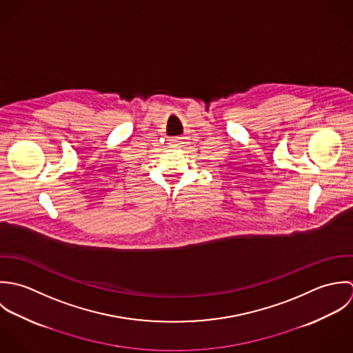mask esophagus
Wrapping results in <instances>:
<instances>
[{"label":"esophagus","instance_id":"34e87169","mask_svg":"<svg viewBox=\"0 0 353 353\" xmlns=\"http://www.w3.org/2000/svg\"><path fill=\"white\" fill-rule=\"evenodd\" d=\"M183 144H185V138H183V137H179V138H173V139H172V145H173V147H181Z\"/></svg>","mask_w":353,"mask_h":353}]
</instances>
